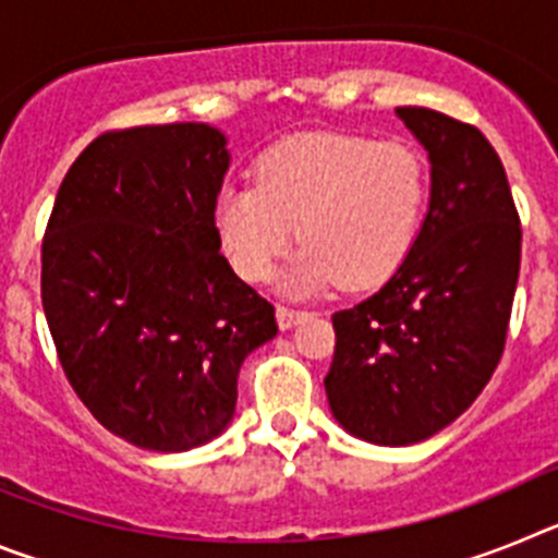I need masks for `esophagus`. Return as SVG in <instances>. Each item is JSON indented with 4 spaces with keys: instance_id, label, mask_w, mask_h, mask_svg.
Instances as JSON below:
<instances>
[{
    "instance_id": "esophagus-1",
    "label": "esophagus",
    "mask_w": 558,
    "mask_h": 558,
    "mask_svg": "<svg viewBox=\"0 0 558 558\" xmlns=\"http://www.w3.org/2000/svg\"><path fill=\"white\" fill-rule=\"evenodd\" d=\"M307 318L304 310L293 307H276V322H279V329H293L295 324H302Z\"/></svg>"
}]
</instances>
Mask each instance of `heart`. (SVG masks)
Wrapping results in <instances>:
<instances>
[{
	"label": "heart",
	"instance_id": "1",
	"mask_svg": "<svg viewBox=\"0 0 558 558\" xmlns=\"http://www.w3.org/2000/svg\"><path fill=\"white\" fill-rule=\"evenodd\" d=\"M427 198L422 153L405 142L349 133H299L265 150L256 184H226L215 229L234 270L263 282L293 243L302 254L284 276L288 293L340 282L372 288L405 259Z\"/></svg>",
	"mask_w": 558,
	"mask_h": 558
}]
</instances>
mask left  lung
<instances>
[{"mask_svg": "<svg viewBox=\"0 0 558 558\" xmlns=\"http://www.w3.org/2000/svg\"><path fill=\"white\" fill-rule=\"evenodd\" d=\"M397 117L427 150L430 204L383 288L332 315L329 408L383 447L456 422L500 363L520 276L522 229L500 156L475 125L433 108Z\"/></svg>", "mask_w": 558, "mask_h": 558, "instance_id": "1", "label": "left lung"}]
</instances>
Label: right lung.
<instances>
[{
    "mask_svg": "<svg viewBox=\"0 0 558 558\" xmlns=\"http://www.w3.org/2000/svg\"><path fill=\"white\" fill-rule=\"evenodd\" d=\"M231 153L204 122L97 136L69 167L41 245V302L66 379L113 436L184 452L234 418L236 374L274 307L220 254Z\"/></svg>",
    "mask_w": 558,
    "mask_h": 558,
    "instance_id": "right-lung-1",
    "label": "right lung"
}]
</instances>
